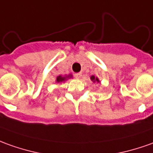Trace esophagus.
<instances>
[{
    "mask_svg": "<svg viewBox=\"0 0 153 153\" xmlns=\"http://www.w3.org/2000/svg\"><path fill=\"white\" fill-rule=\"evenodd\" d=\"M75 77L76 79L81 78V77H82V73H76V74H75Z\"/></svg>",
    "mask_w": 153,
    "mask_h": 153,
    "instance_id": "obj_1",
    "label": "esophagus"
}]
</instances>
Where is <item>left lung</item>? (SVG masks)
Wrapping results in <instances>:
<instances>
[{"label":"left lung","instance_id":"8db88e82","mask_svg":"<svg viewBox=\"0 0 153 153\" xmlns=\"http://www.w3.org/2000/svg\"><path fill=\"white\" fill-rule=\"evenodd\" d=\"M91 80L93 82H100L99 79L97 78V77H95L94 76H91Z\"/></svg>","mask_w":153,"mask_h":153}]
</instances>
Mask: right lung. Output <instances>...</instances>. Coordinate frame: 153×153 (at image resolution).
<instances>
[{"label":"right lung","instance_id":"add662e5","mask_svg":"<svg viewBox=\"0 0 153 153\" xmlns=\"http://www.w3.org/2000/svg\"><path fill=\"white\" fill-rule=\"evenodd\" d=\"M71 75H68V76H59L56 77V82H64L66 81V79L71 78Z\"/></svg>","mask_w":153,"mask_h":153}]
</instances>
